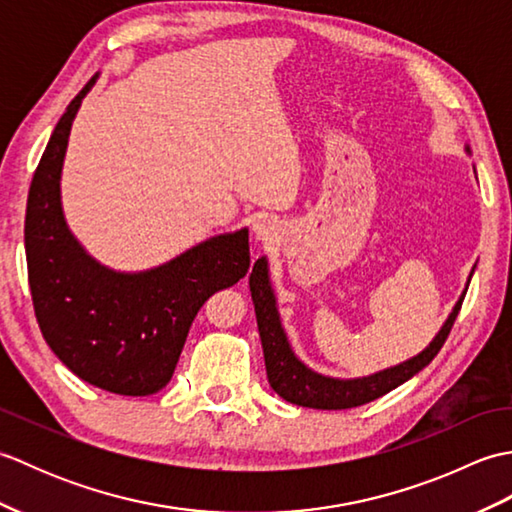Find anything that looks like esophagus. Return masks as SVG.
Listing matches in <instances>:
<instances>
[{"instance_id": "34e87169", "label": "esophagus", "mask_w": 512, "mask_h": 512, "mask_svg": "<svg viewBox=\"0 0 512 512\" xmlns=\"http://www.w3.org/2000/svg\"><path fill=\"white\" fill-rule=\"evenodd\" d=\"M253 231H255L257 239H262V242H270V239L275 237V224L270 222V220H266V217H264V220H259V222L255 224Z\"/></svg>"}]
</instances>
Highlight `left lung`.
<instances>
[{
    "label": "left lung",
    "mask_w": 512,
    "mask_h": 512,
    "mask_svg": "<svg viewBox=\"0 0 512 512\" xmlns=\"http://www.w3.org/2000/svg\"><path fill=\"white\" fill-rule=\"evenodd\" d=\"M248 284H250V295H253V303H255L259 336H262L268 383L281 398L292 402V405L310 407V409L361 407L365 402H372L380 396L389 394L391 389H396L411 376H416L420 369L427 367L442 350V345L447 341L455 319H458V312L462 308V301L466 295L464 290V295L460 297L458 303H455L453 312L449 314L447 323L442 325V330L438 332L436 339L429 343L427 350H422L418 356L409 358L405 363L383 369V372L372 374L367 378L339 380V378H328L312 372V369H308L295 354H292L284 328H281L273 290H270L266 257L257 259L253 264V273L248 277Z\"/></svg>",
    "instance_id": "8db88e82"
}]
</instances>
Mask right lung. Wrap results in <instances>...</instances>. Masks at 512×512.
<instances>
[{"label":"right lung","instance_id":"add662e5","mask_svg":"<svg viewBox=\"0 0 512 512\" xmlns=\"http://www.w3.org/2000/svg\"><path fill=\"white\" fill-rule=\"evenodd\" d=\"M96 76L59 118L30 182L28 284L43 339L85 383L121 396L165 387L195 314L248 273V231L206 239L147 273H114L85 253L63 220L59 180L70 127Z\"/></svg>","mask_w":512,"mask_h":512}]
</instances>
